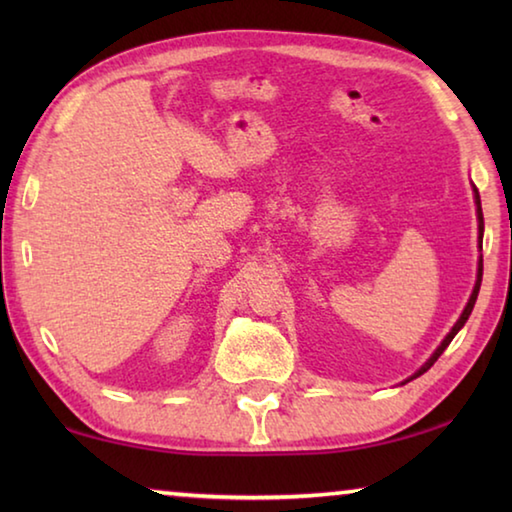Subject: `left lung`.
Wrapping results in <instances>:
<instances>
[{"label":"left lung","mask_w":512,"mask_h":512,"mask_svg":"<svg viewBox=\"0 0 512 512\" xmlns=\"http://www.w3.org/2000/svg\"><path fill=\"white\" fill-rule=\"evenodd\" d=\"M474 198H476V219H479V246H481V239H483V212H481V198H479V192H476V187H474ZM481 277H483V257L479 259V273H476V284H474V291H472V296H470V300H467V305H465V309H463V314H461V318L456 320V325L452 327V332H449L445 339H443V343L438 345L436 348V352L431 354V357L427 359V363H424V366L418 370V372H413V377H409L406 381H411V379H415V377H420V375H424V372H427L433 363L438 361V357L440 354H443L445 350H447V345L452 343V339L454 336L458 334V329H461L465 323H467V318H470V314H472V309H474V302H476V296H479V289H481ZM406 381H402V384H406Z\"/></svg>","instance_id":"obj_1"}]
</instances>
